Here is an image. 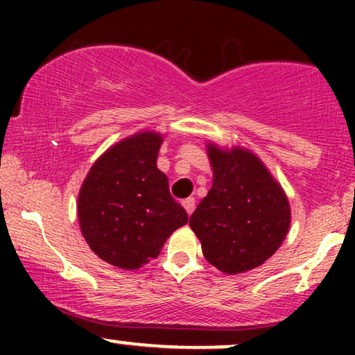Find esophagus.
Wrapping results in <instances>:
<instances>
[{
    "mask_svg": "<svg viewBox=\"0 0 355 355\" xmlns=\"http://www.w3.org/2000/svg\"><path fill=\"white\" fill-rule=\"evenodd\" d=\"M182 205H183V209L187 210V214L189 215H191L193 214V210H195V198H185V200L182 202Z\"/></svg>",
    "mask_w": 355,
    "mask_h": 355,
    "instance_id": "obj_1",
    "label": "esophagus"
}]
</instances>
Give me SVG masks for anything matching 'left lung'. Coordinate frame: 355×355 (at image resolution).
Returning a JSON list of instances; mask_svg holds the SVG:
<instances>
[{"mask_svg": "<svg viewBox=\"0 0 355 355\" xmlns=\"http://www.w3.org/2000/svg\"><path fill=\"white\" fill-rule=\"evenodd\" d=\"M214 182L190 217L203 257L223 274L262 266L282 245L291 205L263 162L242 146L207 144Z\"/></svg>", "mask_w": 355, "mask_h": 355, "instance_id": "left-lung-1", "label": "left lung"}]
</instances>
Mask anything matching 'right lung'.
Wrapping results in <instances>:
<instances>
[{
	"mask_svg": "<svg viewBox=\"0 0 355 355\" xmlns=\"http://www.w3.org/2000/svg\"><path fill=\"white\" fill-rule=\"evenodd\" d=\"M162 133L144 130L112 145L92 165L78 193V222L100 257L123 270L157 259L166 239L189 215L157 168Z\"/></svg>",
	"mask_w": 355,
	"mask_h": 355,
	"instance_id": "obj_1",
	"label": "right lung"
}]
</instances>
